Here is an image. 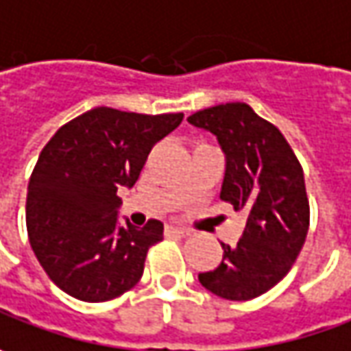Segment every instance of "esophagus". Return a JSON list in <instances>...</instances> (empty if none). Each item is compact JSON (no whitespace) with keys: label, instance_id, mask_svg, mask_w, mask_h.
Segmentation results:
<instances>
[{"label":"esophagus","instance_id":"34e87169","mask_svg":"<svg viewBox=\"0 0 351 351\" xmlns=\"http://www.w3.org/2000/svg\"><path fill=\"white\" fill-rule=\"evenodd\" d=\"M167 232H169V234H173V236H178V237H184L191 234V232H189V230H184V228H173V226H169V228H167Z\"/></svg>","mask_w":351,"mask_h":351}]
</instances>
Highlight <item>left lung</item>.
<instances>
[{
    "instance_id": "left-lung-1",
    "label": "left lung",
    "mask_w": 351,
    "mask_h": 351,
    "mask_svg": "<svg viewBox=\"0 0 351 351\" xmlns=\"http://www.w3.org/2000/svg\"><path fill=\"white\" fill-rule=\"evenodd\" d=\"M189 123L216 135L226 155L220 198L247 216L237 245L221 243V263L198 281L228 300L259 297L291 271L308 234L302 167L281 131L243 101L200 110Z\"/></svg>"
}]
</instances>
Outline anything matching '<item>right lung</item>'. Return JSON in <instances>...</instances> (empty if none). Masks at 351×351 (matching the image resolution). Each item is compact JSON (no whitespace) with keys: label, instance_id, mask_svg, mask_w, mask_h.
<instances>
[{"label":"right lung","instance_id":"add662e5","mask_svg":"<svg viewBox=\"0 0 351 351\" xmlns=\"http://www.w3.org/2000/svg\"><path fill=\"white\" fill-rule=\"evenodd\" d=\"M182 117L94 108L62 125L40 151L27 189V232L60 291L104 302L139 282L162 223L119 226L117 191L135 184L153 145Z\"/></svg>","mask_w":351,"mask_h":351}]
</instances>
